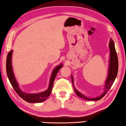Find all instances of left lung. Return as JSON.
<instances>
[{
    "instance_id": "1",
    "label": "left lung",
    "mask_w": 126,
    "mask_h": 126,
    "mask_svg": "<svg viewBox=\"0 0 126 126\" xmlns=\"http://www.w3.org/2000/svg\"><path fill=\"white\" fill-rule=\"evenodd\" d=\"M109 48H110V60H109V70H108V74L105 81V88H104V92L102 93L101 95L97 96L96 98H89L87 96L85 95L84 94H82L79 91H78L74 87V81L73 77L71 75L72 77V81L73 85L74 91H75L76 94L80 98H83V99L88 100V101H98V100L101 99L103 98L105 94L107 93V92L110 90L111 87L114 83L115 78L117 76L118 71V56L116 54L115 48V44L114 41L111 39H110V43H109Z\"/></svg>"
}]
</instances>
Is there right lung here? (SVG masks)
I'll return each mask as SVG.
<instances>
[{
  "label": "right lung",
  "instance_id": "right-lung-1",
  "mask_svg": "<svg viewBox=\"0 0 126 126\" xmlns=\"http://www.w3.org/2000/svg\"><path fill=\"white\" fill-rule=\"evenodd\" d=\"M12 52H13L12 50L8 52L6 61L7 74L12 87L15 90L16 93L19 95L23 99L27 102L40 103L44 101L50 95L56 76L57 75L59 70L63 66V64L61 63V64L58 65L56 67H54L53 70L50 78L49 86L47 90L44 91V92L39 93H27L24 92L23 91L20 89L19 83L16 81L12 65Z\"/></svg>",
  "mask_w": 126,
  "mask_h": 126
}]
</instances>
